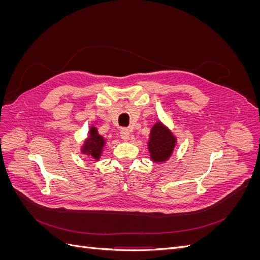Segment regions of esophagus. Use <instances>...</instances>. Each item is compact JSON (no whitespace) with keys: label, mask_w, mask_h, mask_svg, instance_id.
Instances as JSON below:
<instances>
[{"label":"esophagus","mask_w":260,"mask_h":260,"mask_svg":"<svg viewBox=\"0 0 260 260\" xmlns=\"http://www.w3.org/2000/svg\"><path fill=\"white\" fill-rule=\"evenodd\" d=\"M120 137L123 141H129L130 139V130L129 129H121Z\"/></svg>","instance_id":"esophagus-1"}]
</instances>
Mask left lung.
<instances>
[{"instance_id":"obj_1","label":"left lung","mask_w":260,"mask_h":260,"mask_svg":"<svg viewBox=\"0 0 260 260\" xmlns=\"http://www.w3.org/2000/svg\"><path fill=\"white\" fill-rule=\"evenodd\" d=\"M177 144V138L162 122L157 121L151 129L148 152L154 162H164L170 158Z\"/></svg>"}]
</instances>
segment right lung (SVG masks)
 Here are the masks:
<instances>
[{
  "label": "right lung",
  "instance_id": "1",
  "mask_svg": "<svg viewBox=\"0 0 260 260\" xmlns=\"http://www.w3.org/2000/svg\"><path fill=\"white\" fill-rule=\"evenodd\" d=\"M105 139L98 132L96 127H90V132L88 138L85 139L84 143L81 147V153L91 157V158L99 160L103 153V148L105 146Z\"/></svg>",
  "mask_w": 260,
  "mask_h": 260
}]
</instances>
